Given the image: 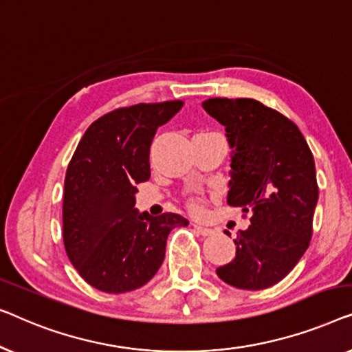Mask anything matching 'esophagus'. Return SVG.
<instances>
[{
    "mask_svg": "<svg viewBox=\"0 0 352 352\" xmlns=\"http://www.w3.org/2000/svg\"><path fill=\"white\" fill-rule=\"evenodd\" d=\"M192 228H195V230L202 236H209V234H212V232H214V230H210V228L197 223V221H192Z\"/></svg>",
    "mask_w": 352,
    "mask_h": 352,
    "instance_id": "esophagus-1",
    "label": "esophagus"
}]
</instances>
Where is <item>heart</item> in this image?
Here are the masks:
<instances>
[{
	"label": "heart",
	"instance_id": "b5f03b06",
	"mask_svg": "<svg viewBox=\"0 0 352 352\" xmlns=\"http://www.w3.org/2000/svg\"><path fill=\"white\" fill-rule=\"evenodd\" d=\"M191 207H192V209H195V210H197V209H199V202L192 201V202H191Z\"/></svg>",
	"mask_w": 352,
	"mask_h": 352
}]
</instances>
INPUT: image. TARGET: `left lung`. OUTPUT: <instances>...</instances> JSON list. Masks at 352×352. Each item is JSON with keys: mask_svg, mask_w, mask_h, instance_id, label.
Listing matches in <instances>:
<instances>
[{"mask_svg": "<svg viewBox=\"0 0 352 352\" xmlns=\"http://www.w3.org/2000/svg\"><path fill=\"white\" fill-rule=\"evenodd\" d=\"M202 108L225 126L232 150L228 204L250 214L236 256L217 274L236 289H268L295 268L313 236V153L294 122L254 98H209Z\"/></svg>", "mask_w": 352, "mask_h": 352, "instance_id": "obj_1", "label": "left lung"}]
</instances>
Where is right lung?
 Segmentation results:
<instances>
[{
    "label": "right lung",
    "mask_w": 352,
    "mask_h": 352,
    "mask_svg": "<svg viewBox=\"0 0 352 352\" xmlns=\"http://www.w3.org/2000/svg\"><path fill=\"white\" fill-rule=\"evenodd\" d=\"M182 100L118 108L94 121L68 164L63 190V244L89 285L124 294L161 268L178 214L153 217L135 209L137 183L146 182L157 127L182 110Z\"/></svg>",
    "instance_id": "add662e5"
}]
</instances>
